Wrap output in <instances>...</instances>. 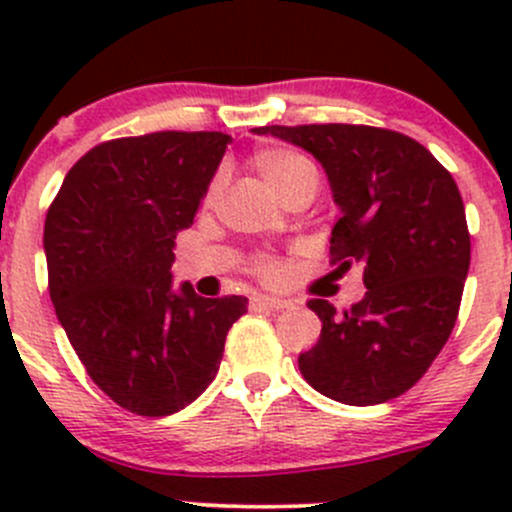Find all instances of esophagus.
Returning a JSON list of instances; mask_svg holds the SVG:
<instances>
[{
	"mask_svg": "<svg viewBox=\"0 0 512 512\" xmlns=\"http://www.w3.org/2000/svg\"><path fill=\"white\" fill-rule=\"evenodd\" d=\"M289 302L287 299H280V297H265V294H257V297H252V309H287Z\"/></svg>",
	"mask_w": 512,
	"mask_h": 512,
	"instance_id": "1",
	"label": "esophagus"
}]
</instances>
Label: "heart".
<instances>
[{
	"instance_id": "b5f03b06",
	"label": "heart",
	"mask_w": 512,
	"mask_h": 512,
	"mask_svg": "<svg viewBox=\"0 0 512 512\" xmlns=\"http://www.w3.org/2000/svg\"><path fill=\"white\" fill-rule=\"evenodd\" d=\"M252 165L257 173L275 188L282 200L292 198L299 190H317L319 170L304 153L292 151V148H265V151L252 156ZM220 180L210 185V195L218 193ZM250 272L262 282H275L282 272L280 257L270 252H260L250 260Z\"/></svg>"
}]
</instances>
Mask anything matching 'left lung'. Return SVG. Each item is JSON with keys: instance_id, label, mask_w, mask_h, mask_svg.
<instances>
[{"instance_id": "left-lung-1", "label": "left lung", "mask_w": 512, "mask_h": 512, "mask_svg": "<svg viewBox=\"0 0 512 512\" xmlns=\"http://www.w3.org/2000/svg\"><path fill=\"white\" fill-rule=\"evenodd\" d=\"M255 133L302 146L324 165L342 208L329 240L332 265L364 270L366 294L349 309L307 302L322 334L299 354V371L339 404L406 394L451 337L471 265L456 180L421 143L389 128L309 123Z\"/></svg>"}]
</instances>
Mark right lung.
Segmentation results:
<instances>
[{"instance_id": "1", "label": "right lung", "mask_w": 512, "mask_h": 512, "mask_svg": "<svg viewBox=\"0 0 512 512\" xmlns=\"http://www.w3.org/2000/svg\"><path fill=\"white\" fill-rule=\"evenodd\" d=\"M232 138L156 131L74 163L44 225L49 294L91 381L121 409L170 416L215 379L245 297L173 289L175 232L193 225Z\"/></svg>"}]
</instances>
